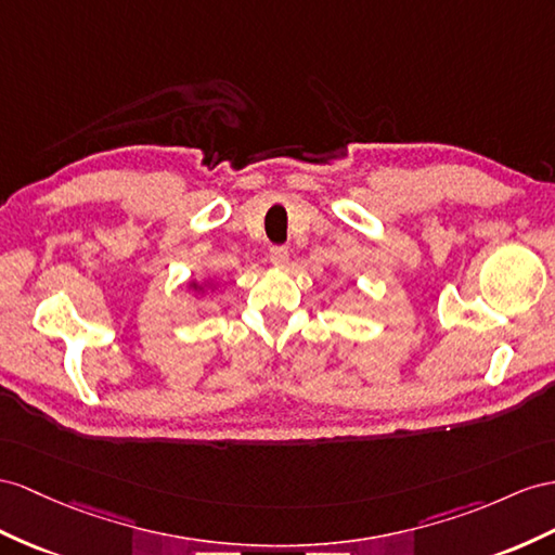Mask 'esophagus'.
<instances>
[{
    "label": "esophagus",
    "mask_w": 555,
    "mask_h": 555,
    "mask_svg": "<svg viewBox=\"0 0 555 555\" xmlns=\"http://www.w3.org/2000/svg\"><path fill=\"white\" fill-rule=\"evenodd\" d=\"M269 260L276 267H283L288 262V248L286 246H272L269 248Z\"/></svg>",
    "instance_id": "34e87169"
}]
</instances>
